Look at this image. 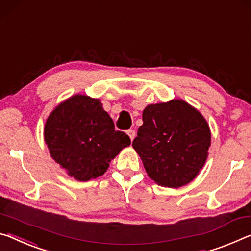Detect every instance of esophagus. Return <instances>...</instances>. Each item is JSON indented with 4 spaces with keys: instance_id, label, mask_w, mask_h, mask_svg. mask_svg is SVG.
Returning <instances> with one entry per match:
<instances>
[{
    "instance_id": "obj_1",
    "label": "esophagus",
    "mask_w": 251,
    "mask_h": 251,
    "mask_svg": "<svg viewBox=\"0 0 251 251\" xmlns=\"http://www.w3.org/2000/svg\"><path fill=\"white\" fill-rule=\"evenodd\" d=\"M126 134H128V135H129V137H130V139H131V140H133V139H134V137H135V131H134V130H132V129H130V130H128V131H126Z\"/></svg>"
}]
</instances>
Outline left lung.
I'll list each match as a JSON object with an SVG mask.
<instances>
[{"mask_svg":"<svg viewBox=\"0 0 251 251\" xmlns=\"http://www.w3.org/2000/svg\"><path fill=\"white\" fill-rule=\"evenodd\" d=\"M132 147L148 176L158 184L179 188L194 180L210 147V130L199 111L182 100L150 104Z\"/></svg>","mask_w":251,"mask_h":251,"instance_id":"1","label":"left lung"}]
</instances>
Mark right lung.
Returning a JSON list of instances; mask_svg holds the SVG:
<instances>
[{"label":"right lung","instance_id":"1","mask_svg":"<svg viewBox=\"0 0 251 251\" xmlns=\"http://www.w3.org/2000/svg\"><path fill=\"white\" fill-rule=\"evenodd\" d=\"M44 139L51 157L80 181L104 174L122 148L131 140L114 130V123L101 102L87 96L70 98L48 118Z\"/></svg>","mask_w":251,"mask_h":251}]
</instances>
